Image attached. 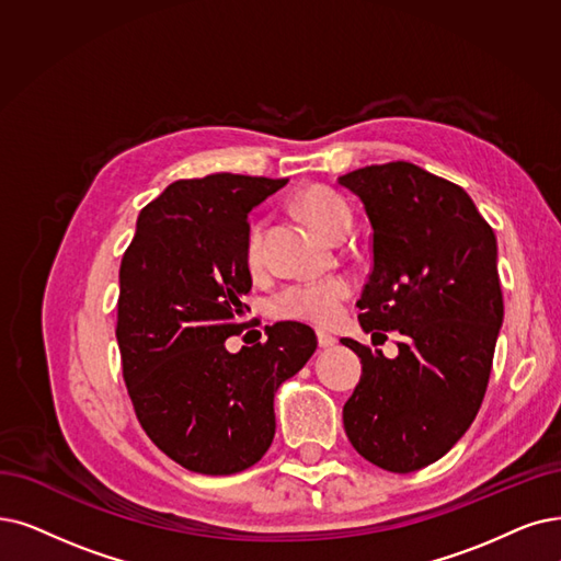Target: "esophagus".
<instances>
[{"label": "esophagus", "mask_w": 561, "mask_h": 561, "mask_svg": "<svg viewBox=\"0 0 561 561\" xmlns=\"http://www.w3.org/2000/svg\"><path fill=\"white\" fill-rule=\"evenodd\" d=\"M318 345L322 347V350H327V347H333L335 345V339L331 333H324V331H318Z\"/></svg>", "instance_id": "esophagus-1"}]
</instances>
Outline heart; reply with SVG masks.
<instances>
[{
    "label": "heart",
    "instance_id": "1",
    "mask_svg": "<svg viewBox=\"0 0 561 561\" xmlns=\"http://www.w3.org/2000/svg\"><path fill=\"white\" fill-rule=\"evenodd\" d=\"M297 209L301 216L324 237H333L345 222H350V211L339 195L327 188H306L297 197ZM262 237L264 226L255 222L245 239V262L249 266H260L262 262ZM352 295V283L347 278H327L293 283L283 287L272 299V312L280 320H295L327 327L341 316L343 304Z\"/></svg>",
    "mask_w": 561,
    "mask_h": 561
}]
</instances>
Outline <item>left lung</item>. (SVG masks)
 I'll return each instance as SVG.
<instances>
[{
    "label": "left lung",
    "instance_id": "left-lung-1",
    "mask_svg": "<svg viewBox=\"0 0 561 561\" xmlns=\"http://www.w3.org/2000/svg\"><path fill=\"white\" fill-rule=\"evenodd\" d=\"M339 184L373 228L358 324L402 335L396 358L341 341L362 358L345 433L368 462L410 474L449 454L483 402L504 320L497 239L460 186L414 163L366 165Z\"/></svg>",
    "mask_w": 561,
    "mask_h": 561
}]
</instances>
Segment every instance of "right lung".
<instances>
[{"mask_svg": "<svg viewBox=\"0 0 561 561\" xmlns=\"http://www.w3.org/2000/svg\"><path fill=\"white\" fill-rule=\"evenodd\" d=\"M287 179H179L149 203L119 266L117 343L138 421L159 449L197 474L255 465L276 433L274 396L318 347L299 322L228 352L251 293L249 214Z\"/></svg>", "mask_w": 561, "mask_h": 561, "instance_id": "add662e5", "label": "right lung"}]
</instances>
